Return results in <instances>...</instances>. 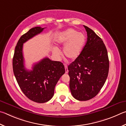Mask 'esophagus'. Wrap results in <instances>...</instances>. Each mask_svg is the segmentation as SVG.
<instances>
[{
  "label": "esophagus",
  "instance_id": "esophagus-1",
  "mask_svg": "<svg viewBox=\"0 0 126 126\" xmlns=\"http://www.w3.org/2000/svg\"><path fill=\"white\" fill-rule=\"evenodd\" d=\"M64 66H65V73L67 74L68 72H69V70H68V69H67V65L66 64H65Z\"/></svg>",
  "mask_w": 126,
  "mask_h": 126
}]
</instances>
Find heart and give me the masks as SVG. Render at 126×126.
I'll return each mask as SVG.
<instances>
[{
  "instance_id": "heart-1",
  "label": "heart",
  "mask_w": 126,
  "mask_h": 126,
  "mask_svg": "<svg viewBox=\"0 0 126 126\" xmlns=\"http://www.w3.org/2000/svg\"><path fill=\"white\" fill-rule=\"evenodd\" d=\"M86 36L82 32H79L74 29H68L59 35L57 38V43L65 45L63 47V54L66 57L72 61L76 60L80 56L86 43ZM54 54L56 56L60 55V52L56 47L52 49Z\"/></svg>"
}]
</instances>
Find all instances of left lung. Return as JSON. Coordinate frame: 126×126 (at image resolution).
<instances>
[{
    "instance_id": "1",
    "label": "left lung",
    "mask_w": 126,
    "mask_h": 126,
    "mask_svg": "<svg viewBox=\"0 0 126 126\" xmlns=\"http://www.w3.org/2000/svg\"><path fill=\"white\" fill-rule=\"evenodd\" d=\"M87 39L80 56L68 66L70 89L74 97L87 101L98 94L109 71L107 51L102 40L91 29L83 25Z\"/></svg>"
}]
</instances>
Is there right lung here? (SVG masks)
<instances>
[{
  "instance_id": "obj_1",
  "label": "right lung",
  "mask_w": 126,
  "mask_h": 126,
  "mask_svg": "<svg viewBox=\"0 0 126 126\" xmlns=\"http://www.w3.org/2000/svg\"><path fill=\"white\" fill-rule=\"evenodd\" d=\"M45 28L36 26L22 35L17 41L13 59V72L20 88L29 99L37 103H45L51 99L55 86L65 72L63 63L47 57L34 64L32 70H26L24 66L23 44Z\"/></svg>"
}]
</instances>
